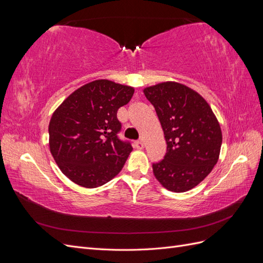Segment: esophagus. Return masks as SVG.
Instances as JSON below:
<instances>
[{
  "instance_id": "esophagus-1",
  "label": "esophagus",
  "mask_w": 263,
  "mask_h": 263,
  "mask_svg": "<svg viewBox=\"0 0 263 263\" xmlns=\"http://www.w3.org/2000/svg\"><path fill=\"white\" fill-rule=\"evenodd\" d=\"M134 144H135V147H136L137 149L144 148V142H142V140H136L134 142Z\"/></svg>"
}]
</instances>
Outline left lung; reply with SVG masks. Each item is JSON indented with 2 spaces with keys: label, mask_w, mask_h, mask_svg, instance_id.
I'll return each instance as SVG.
<instances>
[{
  "label": "left lung",
  "mask_w": 263,
  "mask_h": 263,
  "mask_svg": "<svg viewBox=\"0 0 263 263\" xmlns=\"http://www.w3.org/2000/svg\"><path fill=\"white\" fill-rule=\"evenodd\" d=\"M154 105L166 141V154L153 163L156 179L172 192L193 189L216 164L221 146L220 126L200 94L177 82L144 90Z\"/></svg>",
  "instance_id": "obj_1"
}]
</instances>
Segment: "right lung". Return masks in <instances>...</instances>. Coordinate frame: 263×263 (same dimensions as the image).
Returning <instances> with one entry per match:
<instances>
[{
	"mask_svg": "<svg viewBox=\"0 0 263 263\" xmlns=\"http://www.w3.org/2000/svg\"><path fill=\"white\" fill-rule=\"evenodd\" d=\"M134 94L132 86L95 80L79 87L54 110L49 123L50 153L59 169L83 187H98L122 170L133 147L118 133L119 107Z\"/></svg>",
	"mask_w": 263,
	"mask_h": 263,
	"instance_id": "right-lung-1",
	"label": "right lung"
}]
</instances>
